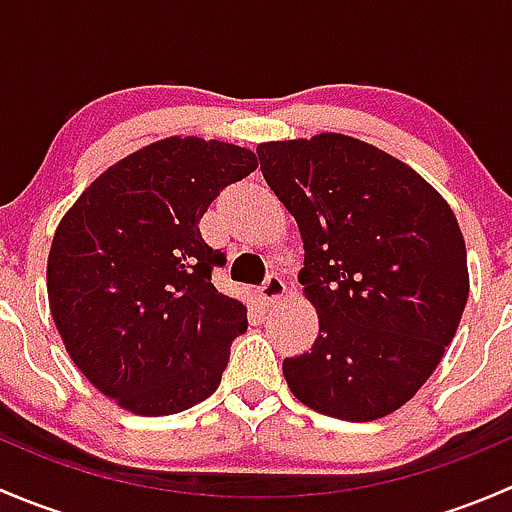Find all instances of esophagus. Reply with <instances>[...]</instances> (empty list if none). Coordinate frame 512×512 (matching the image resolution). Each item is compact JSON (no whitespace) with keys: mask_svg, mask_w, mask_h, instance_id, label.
<instances>
[{"mask_svg":"<svg viewBox=\"0 0 512 512\" xmlns=\"http://www.w3.org/2000/svg\"><path fill=\"white\" fill-rule=\"evenodd\" d=\"M285 294H287V285L280 275H270L265 282H262V287H257V299H260L262 304H267V307L280 302V299H285Z\"/></svg>","mask_w":512,"mask_h":512,"instance_id":"obj_1","label":"esophagus"}]
</instances>
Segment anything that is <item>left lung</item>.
<instances>
[{
	"label": "left lung",
	"instance_id": "8db88e82",
	"mask_svg": "<svg viewBox=\"0 0 512 512\" xmlns=\"http://www.w3.org/2000/svg\"><path fill=\"white\" fill-rule=\"evenodd\" d=\"M297 220L299 285L314 304L312 352L282 361L309 409L376 421L441 364L468 299L466 240L451 205L404 160L344 133L257 146Z\"/></svg>",
	"mask_w": 512,
	"mask_h": 512
}]
</instances>
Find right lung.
Segmentation results:
<instances>
[{
    "mask_svg": "<svg viewBox=\"0 0 512 512\" xmlns=\"http://www.w3.org/2000/svg\"><path fill=\"white\" fill-rule=\"evenodd\" d=\"M255 168L242 146L170 136L103 170L61 218L51 317L71 361L121 409L178 414L218 389L247 307L210 282L225 255L198 223Z\"/></svg>",
    "mask_w": 512,
    "mask_h": 512,
    "instance_id": "right-lung-1",
    "label": "right lung"
}]
</instances>
